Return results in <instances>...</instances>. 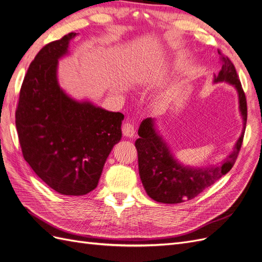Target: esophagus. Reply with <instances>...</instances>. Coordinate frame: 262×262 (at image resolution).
<instances>
[{
    "label": "esophagus",
    "instance_id": "34e87169",
    "mask_svg": "<svg viewBox=\"0 0 262 262\" xmlns=\"http://www.w3.org/2000/svg\"><path fill=\"white\" fill-rule=\"evenodd\" d=\"M122 132H123V135L125 137L132 138L135 136V127H134V125L129 122H126L123 124Z\"/></svg>",
    "mask_w": 262,
    "mask_h": 262
}]
</instances>
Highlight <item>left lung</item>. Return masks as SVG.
I'll return each mask as SVG.
<instances>
[{
	"label": "left lung",
	"instance_id": "8db88e82",
	"mask_svg": "<svg viewBox=\"0 0 262 262\" xmlns=\"http://www.w3.org/2000/svg\"><path fill=\"white\" fill-rule=\"evenodd\" d=\"M220 55L222 62L214 83L227 82L234 87L238 95V108L243 119V130L229 156L218 165L190 167L181 164L166 141L157 129L156 120L148 118L139 126V138L135 142L138 152L139 176L147 194L164 204H178L191 200L226 175L233 167L243 142L247 121L246 97L235 68L228 57Z\"/></svg>",
	"mask_w": 262,
	"mask_h": 262
}]
</instances>
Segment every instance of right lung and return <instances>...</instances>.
<instances>
[{"label": "right lung", "instance_id": "1", "mask_svg": "<svg viewBox=\"0 0 262 262\" xmlns=\"http://www.w3.org/2000/svg\"><path fill=\"white\" fill-rule=\"evenodd\" d=\"M71 32L45 45L24 79L16 128L24 158L48 187L63 195H85L122 138L121 112L79 101L58 83V60L69 54Z\"/></svg>", "mask_w": 262, "mask_h": 262}]
</instances>
